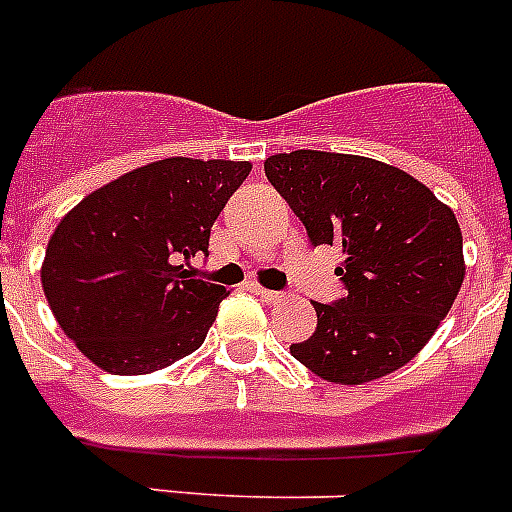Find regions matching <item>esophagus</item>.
Segmentation results:
<instances>
[{"instance_id":"1","label":"esophagus","mask_w":512,"mask_h":512,"mask_svg":"<svg viewBox=\"0 0 512 512\" xmlns=\"http://www.w3.org/2000/svg\"><path fill=\"white\" fill-rule=\"evenodd\" d=\"M261 295V300H264V303H282V300L287 298L285 292H277V290H264V287H259V290H256Z\"/></svg>"}]
</instances>
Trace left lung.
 <instances>
[{
  "mask_svg": "<svg viewBox=\"0 0 512 512\" xmlns=\"http://www.w3.org/2000/svg\"><path fill=\"white\" fill-rule=\"evenodd\" d=\"M266 178L313 246H336L344 298L313 300L318 326L290 352L323 381L360 386L430 342L461 282L464 238L451 207L404 170L360 155L295 150L266 157Z\"/></svg>",
  "mask_w": 512,
  "mask_h": 512,
  "instance_id": "obj_1",
  "label": "left lung"
}]
</instances>
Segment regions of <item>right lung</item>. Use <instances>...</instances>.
<instances>
[{
  "mask_svg": "<svg viewBox=\"0 0 512 512\" xmlns=\"http://www.w3.org/2000/svg\"><path fill=\"white\" fill-rule=\"evenodd\" d=\"M251 163L165 157L85 196L48 240L41 285L61 331L113 375L204 344L225 287L196 279L209 230Z\"/></svg>",
  "mask_w": 512,
  "mask_h": 512,
  "instance_id": "1",
  "label": "right lung"
}]
</instances>
